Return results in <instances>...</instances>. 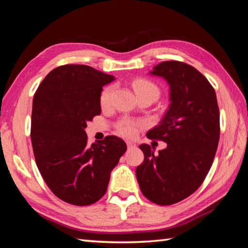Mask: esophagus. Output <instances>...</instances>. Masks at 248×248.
<instances>
[{
  "instance_id": "1",
  "label": "esophagus",
  "mask_w": 248,
  "mask_h": 248,
  "mask_svg": "<svg viewBox=\"0 0 248 248\" xmlns=\"http://www.w3.org/2000/svg\"><path fill=\"white\" fill-rule=\"evenodd\" d=\"M127 146H128V149H134V148H137V144H136V142H133V141H127Z\"/></svg>"
}]
</instances>
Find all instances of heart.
<instances>
[{
  "label": "heart",
  "instance_id": "b5f03b06",
  "mask_svg": "<svg viewBox=\"0 0 248 248\" xmlns=\"http://www.w3.org/2000/svg\"><path fill=\"white\" fill-rule=\"evenodd\" d=\"M133 87L136 90L137 94H144V93H151L154 94L156 96V98L159 95V89L157 87L156 84H154L153 82L148 81V79H137L133 83ZM115 93V86H107L102 92V95H100V105H102L103 108H107L110 106L111 100H112V96H114ZM137 128L138 124L133 121H123L119 124V132L121 134H124L125 137H133L137 132Z\"/></svg>",
  "mask_w": 248,
  "mask_h": 248
}]
</instances>
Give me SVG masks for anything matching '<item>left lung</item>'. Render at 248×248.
Segmentation results:
<instances>
[{
    "mask_svg": "<svg viewBox=\"0 0 248 248\" xmlns=\"http://www.w3.org/2000/svg\"><path fill=\"white\" fill-rule=\"evenodd\" d=\"M149 74L169 84L170 103L146 136L167 145L155 155L149 144H141L144 161L136 175L146 198L169 205L194 194L209 173L219 144L220 112L215 89L194 66L164 61Z\"/></svg>",
    "mask_w": 248,
    "mask_h": 248,
    "instance_id": "8db88e82",
    "label": "left lung"
}]
</instances>
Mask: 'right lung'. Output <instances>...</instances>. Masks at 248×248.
I'll use <instances>...</instances> for the list:
<instances>
[{"label": "right lung", "instance_id": "1", "mask_svg": "<svg viewBox=\"0 0 248 248\" xmlns=\"http://www.w3.org/2000/svg\"><path fill=\"white\" fill-rule=\"evenodd\" d=\"M114 75L89 65L53 69L32 100L31 144L36 164L58 198L89 205L105 195L111 170L127 151L125 142L108 136L87 144V123L100 115L103 86Z\"/></svg>", "mask_w": 248, "mask_h": 248}]
</instances>
